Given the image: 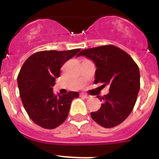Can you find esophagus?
<instances>
[{
	"mask_svg": "<svg viewBox=\"0 0 159 159\" xmlns=\"http://www.w3.org/2000/svg\"><path fill=\"white\" fill-rule=\"evenodd\" d=\"M81 95H82V97H84L85 98H89L90 97V96H88V95H87V94H84V93H82Z\"/></svg>",
	"mask_w": 159,
	"mask_h": 159,
	"instance_id": "1",
	"label": "esophagus"
}]
</instances>
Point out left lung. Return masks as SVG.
Wrapping results in <instances>:
<instances>
[{
    "instance_id": "8db88e82",
    "label": "left lung",
    "mask_w": 159,
    "mask_h": 159,
    "mask_svg": "<svg viewBox=\"0 0 159 159\" xmlns=\"http://www.w3.org/2000/svg\"><path fill=\"white\" fill-rule=\"evenodd\" d=\"M97 66L94 83L110 87L101 108L92 112V120L105 128H112L125 120L135 105L140 88V75L138 65L128 53L116 46L104 45L81 51Z\"/></svg>"
}]
</instances>
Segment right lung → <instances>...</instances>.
I'll return each instance as SVG.
<instances>
[{"mask_svg": "<svg viewBox=\"0 0 159 159\" xmlns=\"http://www.w3.org/2000/svg\"><path fill=\"white\" fill-rule=\"evenodd\" d=\"M80 48L67 51L45 50L34 53L26 59L17 82L21 101L32 120L42 128H57L67 119L77 92L56 96L53 92L60 68L77 54Z\"/></svg>", "mask_w": 159, "mask_h": 159, "instance_id": "right-lung-1", "label": "right lung"}]
</instances>
